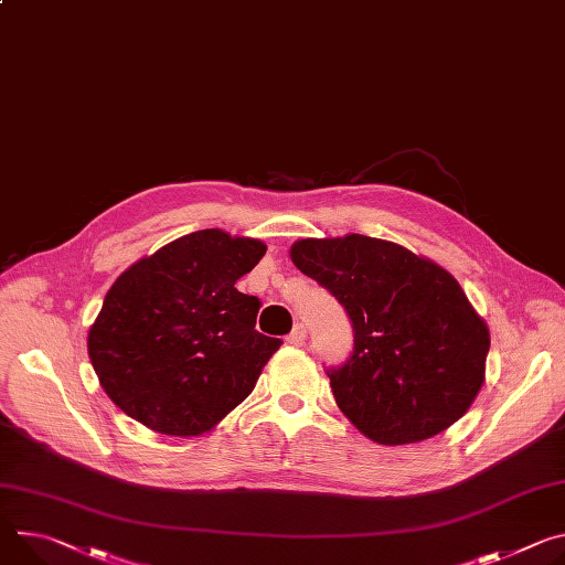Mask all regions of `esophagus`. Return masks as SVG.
I'll use <instances>...</instances> for the list:
<instances>
[{"instance_id": "1", "label": "esophagus", "mask_w": 565, "mask_h": 565, "mask_svg": "<svg viewBox=\"0 0 565 565\" xmlns=\"http://www.w3.org/2000/svg\"><path fill=\"white\" fill-rule=\"evenodd\" d=\"M306 340V327L303 324H295V329L286 335V342L292 347H301Z\"/></svg>"}]
</instances>
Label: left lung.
<instances>
[{"label": "left lung", "mask_w": 565, "mask_h": 565, "mask_svg": "<svg viewBox=\"0 0 565 565\" xmlns=\"http://www.w3.org/2000/svg\"><path fill=\"white\" fill-rule=\"evenodd\" d=\"M290 259L351 320L353 351L327 376L358 430L385 446L415 444L467 413L484 381L489 329L452 275L361 234L297 241Z\"/></svg>", "instance_id": "obj_1"}]
</instances>
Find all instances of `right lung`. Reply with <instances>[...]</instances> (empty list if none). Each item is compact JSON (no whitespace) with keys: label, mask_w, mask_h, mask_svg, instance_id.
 <instances>
[{"label":"right lung","mask_w":565,"mask_h":565,"mask_svg":"<svg viewBox=\"0 0 565 565\" xmlns=\"http://www.w3.org/2000/svg\"><path fill=\"white\" fill-rule=\"evenodd\" d=\"M266 254L254 238L191 232L130 266L87 335L100 387L162 435L214 428L281 347L254 329L262 301L234 288Z\"/></svg>","instance_id":"add662e5"}]
</instances>
